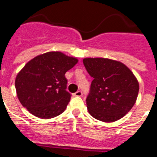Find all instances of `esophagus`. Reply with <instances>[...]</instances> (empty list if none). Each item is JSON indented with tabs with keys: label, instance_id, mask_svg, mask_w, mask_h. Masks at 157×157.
<instances>
[{
	"label": "esophagus",
	"instance_id": "obj_1",
	"mask_svg": "<svg viewBox=\"0 0 157 157\" xmlns=\"http://www.w3.org/2000/svg\"><path fill=\"white\" fill-rule=\"evenodd\" d=\"M83 95V93L81 91V90H79V91H76V93L73 94V96L75 97H81Z\"/></svg>",
	"mask_w": 157,
	"mask_h": 157
}]
</instances>
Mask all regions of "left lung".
<instances>
[{
	"label": "left lung",
	"mask_w": 157,
	"mask_h": 157,
	"mask_svg": "<svg viewBox=\"0 0 157 157\" xmlns=\"http://www.w3.org/2000/svg\"><path fill=\"white\" fill-rule=\"evenodd\" d=\"M83 63L94 78L86 98L88 110L98 120L114 122L131 110L139 93V83L121 62L105 58H86Z\"/></svg>",
	"instance_id": "1"
}]
</instances>
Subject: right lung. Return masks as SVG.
Listing matches in <instances>:
<instances>
[{"instance_id": "1", "label": "right lung", "mask_w": 157, "mask_h": 157, "mask_svg": "<svg viewBox=\"0 0 157 157\" xmlns=\"http://www.w3.org/2000/svg\"><path fill=\"white\" fill-rule=\"evenodd\" d=\"M77 62L76 58L59 52H47L29 61L15 80L21 105L40 118L62 114L72 96L66 90L65 73Z\"/></svg>"}]
</instances>
